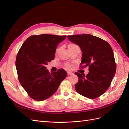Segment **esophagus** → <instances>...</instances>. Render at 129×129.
<instances>
[{
	"instance_id": "obj_1",
	"label": "esophagus",
	"mask_w": 129,
	"mask_h": 129,
	"mask_svg": "<svg viewBox=\"0 0 129 129\" xmlns=\"http://www.w3.org/2000/svg\"><path fill=\"white\" fill-rule=\"evenodd\" d=\"M67 74H68V75H71V74H73V73L72 72H71L68 71V72H67Z\"/></svg>"
}]
</instances>
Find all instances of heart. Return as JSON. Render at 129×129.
Listing matches in <instances>:
<instances>
[{"label":"heart","mask_w":129,"mask_h":129,"mask_svg":"<svg viewBox=\"0 0 129 129\" xmlns=\"http://www.w3.org/2000/svg\"><path fill=\"white\" fill-rule=\"evenodd\" d=\"M74 45V44H70L69 45ZM58 50H59V49H58V48L56 49V53H57V52H58ZM67 68H71V65H67Z\"/></svg>","instance_id":"b5f03b06"}]
</instances>
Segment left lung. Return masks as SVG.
<instances>
[{
    "label": "left lung",
    "mask_w": 129,
    "mask_h": 129,
    "mask_svg": "<svg viewBox=\"0 0 129 129\" xmlns=\"http://www.w3.org/2000/svg\"><path fill=\"white\" fill-rule=\"evenodd\" d=\"M70 41L79 46L82 52L81 64L89 66L85 76L76 72L79 81L75 84L76 91L87 98H97L107 91L115 75L116 65L112 49L108 43L92 35L68 36Z\"/></svg>",
    "instance_id": "1"
}]
</instances>
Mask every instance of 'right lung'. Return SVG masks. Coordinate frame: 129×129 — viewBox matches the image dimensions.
Segmentation results:
<instances>
[{
  "label": "right lung",
  "instance_id": "right-lung-1",
  "mask_svg": "<svg viewBox=\"0 0 129 129\" xmlns=\"http://www.w3.org/2000/svg\"><path fill=\"white\" fill-rule=\"evenodd\" d=\"M66 37L46 34L32 36L19 49L15 61L18 79L34 100L42 101L52 96L67 76L64 69L50 73L46 67L54 58L57 45Z\"/></svg>",
  "mask_w": 129,
  "mask_h": 129
}]
</instances>
